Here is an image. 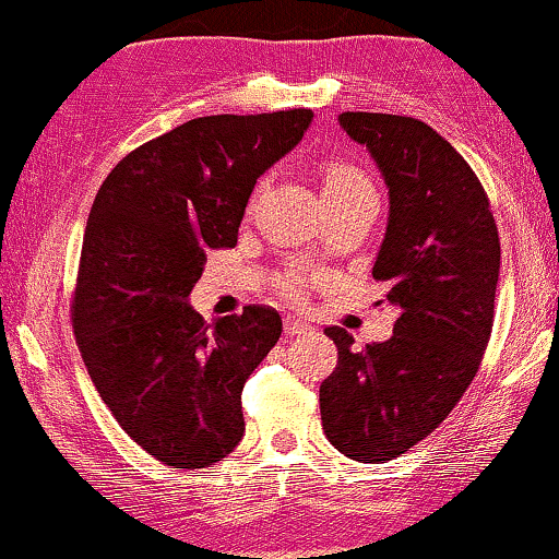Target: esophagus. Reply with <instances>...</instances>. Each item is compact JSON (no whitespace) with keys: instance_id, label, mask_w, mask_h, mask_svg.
Listing matches in <instances>:
<instances>
[{"instance_id":"obj_1","label":"esophagus","mask_w":559,"mask_h":559,"mask_svg":"<svg viewBox=\"0 0 559 559\" xmlns=\"http://www.w3.org/2000/svg\"><path fill=\"white\" fill-rule=\"evenodd\" d=\"M284 330L288 337H294V335H304V332H309L312 328H309L304 320H296V317L288 314V317H284Z\"/></svg>"}]
</instances>
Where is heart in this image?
<instances>
[{
  "label": "heart",
  "mask_w": 559,
  "mask_h": 559,
  "mask_svg": "<svg viewBox=\"0 0 559 559\" xmlns=\"http://www.w3.org/2000/svg\"><path fill=\"white\" fill-rule=\"evenodd\" d=\"M320 178H322V193L328 198L330 206H341V203L361 201V198L373 195L371 180L366 178V173L356 162L330 157L320 162ZM307 281V271L301 267H294V271L284 273L278 278V288L286 296H299L301 284Z\"/></svg>",
  "instance_id": "obj_1"
}]
</instances>
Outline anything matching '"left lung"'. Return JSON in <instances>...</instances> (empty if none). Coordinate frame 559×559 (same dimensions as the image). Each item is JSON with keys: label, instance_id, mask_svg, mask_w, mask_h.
Returning <instances> with one entry per match:
<instances>
[{"label": "left lung", "instance_id": "obj_1", "mask_svg": "<svg viewBox=\"0 0 559 559\" xmlns=\"http://www.w3.org/2000/svg\"><path fill=\"white\" fill-rule=\"evenodd\" d=\"M341 126L390 188L371 273L397 320L390 341L361 350L343 328H324L337 364L320 386V413L341 454L384 464L433 433L475 379L496 317L500 239L475 169L428 123L343 112Z\"/></svg>", "mask_w": 559, "mask_h": 559}]
</instances>
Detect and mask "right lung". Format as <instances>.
Segmentation results:
<instances>
[{"instance_id": "obj_1", "label": "right lung", "mask_w": 559, "mask_h": 559, "mask_svg": "<svg viewBox=\"0 0 559 559\" xmlns=\"http://www.w3.org/2000/svg\"><path fill=\"white\" fill-rule=\"evenodd\" d=\"M312 110L206 116L126 154L97 190L72 294L82 361L112 418L173 469L231 454L242 386L281 337L273 307L206 322L188 304L206 252L235 247L260 175Z\"/></svg>"}]
</instances>
